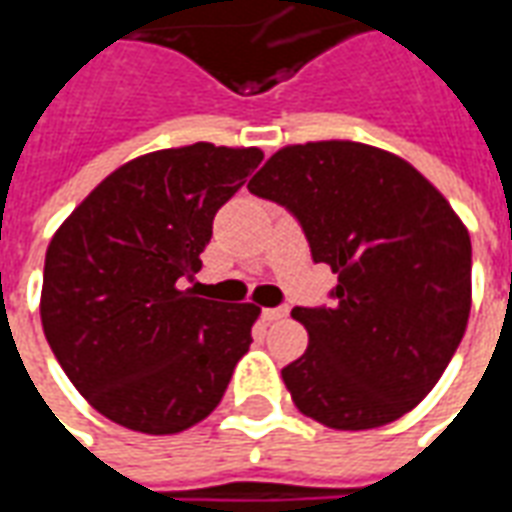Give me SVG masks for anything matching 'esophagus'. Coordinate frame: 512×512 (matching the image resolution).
I'll return each instance as SVG.
<instances>
[{
	"label": "esophagus",
	"instance_id": "34e87169",
	"mask_svg": "<svg viewBox=\"0 0 512 512\" xmlns=\"http://www.w3.org/2000/svg\"><path fill=\"white\" fill-rule=\"evenodd\" d=\"M267 322H278V320H286L289 317V306H278V308H264L262 314Z\"/></svg>",
	"mask_w": 512,
	"mask_h": 512
}]
</instances>
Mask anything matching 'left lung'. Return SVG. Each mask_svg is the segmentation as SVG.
Returning <instances> with one entry per match:
<instances>
[{
    "mask_svg": "<svg viewBox=\"0 0 512 512\" xmlns=\"http://www.w3.org/2000/svg\"><path fill=\"white\" fill-rule=\"evenodd\" d=\"M248 190L300 220L311 259L339 284L331 306L292 308L306 353L281 369L297 411L372 430L430 394L471 308V239L411 162L353 140L286 146Z\"/></svg>",
    "mask_w": 512,
    "mask_h": 512,
    "instance_id": "1",
    "label": "left lung"
}]
</instances>
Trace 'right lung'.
I'll return each instance as SVG.
<instances>
[{"mask_svg": "<svg viewBox=\"0 0 512 512\" xmlns=\"http://www.w3.org/2000/svg\"><path fill=\"white\" fill-rule=\"evenodd\" d=\"M259 148L192 143L112 170L54 231L41 289L46 342L115 424L173 436L223 400L262 308L181 289L201 270L217 209Z\"/></svg>", "mask_w": 512, "mask_h": 512, "instance_id": "add662e5", "label": "right lung"}]
</instances>
